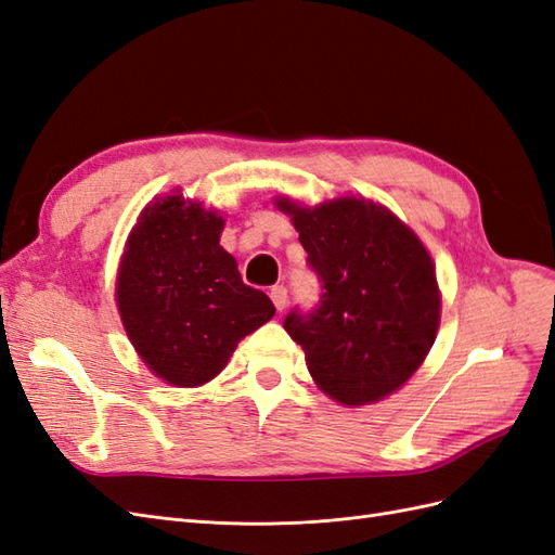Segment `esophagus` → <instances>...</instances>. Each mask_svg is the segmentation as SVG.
<instances>
[{"label": "esophagus", "mask_w": 555, "mask_h": 555, "mask_svg": "<svg viewBox=\"0 0 555 555\" xmlns=\"http://www.w3.org/2000/svg\"><path fill=\"white\" fill-rule=\"evenodd\" d=\"M271 298L278 310H284L287 308V300H289V294H287V287L284 284H275V287H271Z\"/></svg>", "instance_id": "1"}]
</instances>
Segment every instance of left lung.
<instances>
[{
  "label": "left lung",
  "mask_w": 555,
  "mask_h": 555,
  "mask_svg": "<svg viewBox=\"0 0 555 555\" xmlns=\"http://www.w3.org/2000/svg\"><path fill=\"white\" fill-rule=\"evenodd\" d=\"M278 208L292 215L322 282L314 310L284 317L312 379L349 408L393 393L424 363L440 326V289L424 243L365 198L314 208L278 198Z\"/></svg>",
  "instance_id": "1"
}]
</instances>
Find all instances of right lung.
I'll return each mask as SVG.
<instances>
[{
  "mask_svg": "<svg viewBox=\"0 0 555 555\" xmlns=\"http://www.w3.org/2000/svg\"><path fill=\"white\" fill-rule=\"evenodd\" d=\"M224 220L182 194L150 204L117 273V310L143 363L173 386L222 373L236 345L275 314L220 245Z\"/></svg>",
  "mask_w": 555,
  "mask_h": 555,
  "instance_id": "1",
  "label": "right lung"
}]
</instances>
